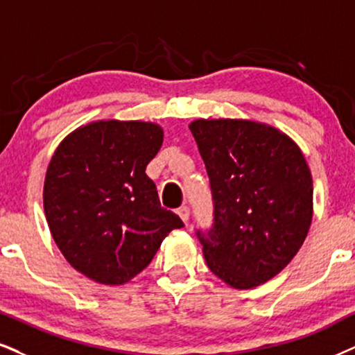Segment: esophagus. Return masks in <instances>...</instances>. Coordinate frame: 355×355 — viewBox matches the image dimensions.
Returning a JSON list of instances; mask_svg holds the SVG:
<instances>
[{"instance_id":"obj_1","label":"esophagus","mask_w":355,"mask_h":355,"mask_svg":"<svg viewBox=\"0 0 355 355\" xmlns=\"http://www.w3.org/2000/svg\"><path fill=\"white\" fill-rule=\"evenodd\" d=\"M176 212H178V216L182 218V222H184V224H187V220H189V216H191L189 207H187V205H181V207H179Z\"/></svg>"}]
</instances>
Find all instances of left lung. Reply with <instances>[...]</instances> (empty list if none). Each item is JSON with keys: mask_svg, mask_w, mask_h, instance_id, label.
Masks as SVG:
<instances>
[{"mask_svg": "<svg viewBox=\"0 0 355 355\" xmlns=\"http://www.w3.org/2000/svg\"><path fill=\"white\" fill-rule=\"evenodd\" d=\"M214 199V225L198 230L205 263L222 282L250 290L293 260L313 220L304 155L275 126L253 120H194Z\"/></svg>", "mask_w": 355, "mask_h": 355, "instance_id": "left-lung-1", "label": "left lung"}]
</instances>
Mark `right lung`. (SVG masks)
<instances>
[{
    "mask_svg": "<svg viewBox=\"0 0 355 355\" xmlns=\"http://www.w3.org/2000/svg\"><path fill=\"white\" fill-rule=\"evenodd\" d=\"M151 121L97 120L60 141L44 181V212L65 260L87 278L123 284L184 227L161 207L146 166L163 144Z\"/></svg>",
    "mask_w": 355,
    "mask_h": 355,
    "instance_id": "add662e5",
    "label": "right lung"
}]
</instances>
